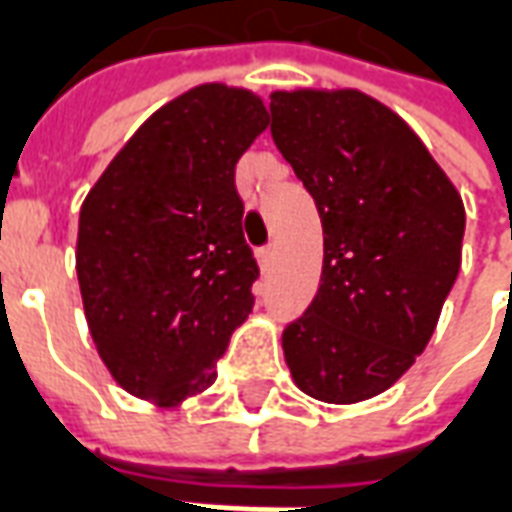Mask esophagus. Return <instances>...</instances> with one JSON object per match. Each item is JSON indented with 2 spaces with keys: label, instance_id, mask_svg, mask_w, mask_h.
<instances>
[{
  "label": "esophagus",
  "instance_id": "esophagus-1",
  "mask_svg": "<svg viewBox=\"0 0 512 512\" xmlns=\"http://www.w3.org/2000/svg\"><path fill=\"white\" fill-rule=\"evenodd\" d=\"M257 260H260V266L268 268L271 263H274V246H266V249H260L257 252Z\"/></svg>",
  "mask_w": 512,
  "mask_h": 512
}]
</instances>
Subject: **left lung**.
Masks as SVG:
<instances>
[{
	"instance_id": "8db88e82",
	"label": "left lung",
	"mask_w": 512,
	"mask_h": 512,
	"mask_svg": "<svg viewBox=\"0 0 512 512\" xmlns=\"http://www.w3.org/2000/svg\"><path fill=\"white\" fill-rule=\"evenodd\" d=\"M271 136L323 224L321 288L282 332L293 384L348 406L417 362L461 271L458 189L403 117L362 90H274Z\"/></svg>"
}]
</instances>
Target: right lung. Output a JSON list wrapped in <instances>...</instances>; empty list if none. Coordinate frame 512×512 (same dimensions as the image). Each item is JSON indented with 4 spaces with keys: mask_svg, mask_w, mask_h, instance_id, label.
<instances>
[{
    "mask_svg": "<svg viewBox=\"0 0 512 512\" xmlns=\"http://www.w3.org/2000/svg\"><path fill=\"white\" fill-rule=\"evenodd\" d=\"M268 128L246 87H191L147 117L79 211L76 277L98 356L128 395L178 408L216 381L257 263L235 164Z\"/></svg>",
    "mask_w": 512,
    "mask_h": 512,
    "instance_id": "add662e5",
    "label": "right lung"
}]
</instances>
